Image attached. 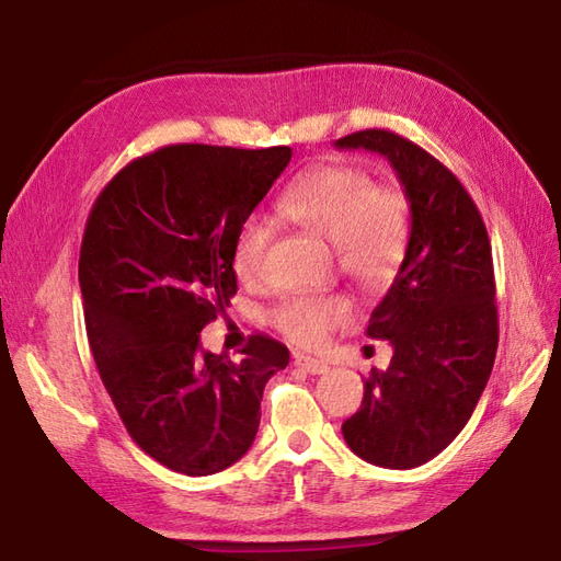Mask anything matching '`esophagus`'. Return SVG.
Segmentation results:
<instances>
[{
  "mask_svg": "<svg viewBox=\"0 0 561 561\" xmlns=\"http://www.w3.org/2000/svg\"><path fill=\"white\" fill-rule=\"evenodd\" d=\"M294 364L301 368V371L306 374H313V376H320V374H328V364L320 362V359H311V356H296Z\"/></svg>",
  "mask_w": 561,
  "mask_h": 561,
  "instance_id": "34e87169",
  "label": "esophagus"
}]
</instances>
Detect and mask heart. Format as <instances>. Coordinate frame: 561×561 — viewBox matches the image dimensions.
<instances>
[{"label": "heart", "instance_id": "1", "mask_svg": "<svg viewBox=\"0 0 561 561\" xmlns=\"http://www.w3.org/2000/svg\"><path fill=\"white\" fill-rule=\"evenodd\" d=\"M274 214L330 243L344 277L364 291L386 287L402 265L410 241V199L398 185L371 183L356 165L330 163L304 173L279 195ZM270 231L248 221L233 245L238 279L255 284L265 274ZM352 306L340 294L291 296L274 323L301 347H318L332 330L347 323Z\"/></svg>", "mask_w": 561, "mask_h": 561}]
</instances>
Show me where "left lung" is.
I'll return each instance as SVG.
<instances>
[{"mask_svg": "<svg viewBox=\"0 0 561 561\" xmlns=\"http://www.w3.org/2000/svg\"><path fill=\"white\" fill-rule=\"evenodd\" d=\"M335 147L386 157L410 199L404 260L366 328L392 344V359L364 380L362 408L342 424L362 460L410 470L462 432L490 380L499 344L490 236L468 190L414 141L362 129Z\"/></svg>", "mask_w": 561, "mask_h": 561, "instance_id": "obj_1", "label": "left lung"}]
</instances>
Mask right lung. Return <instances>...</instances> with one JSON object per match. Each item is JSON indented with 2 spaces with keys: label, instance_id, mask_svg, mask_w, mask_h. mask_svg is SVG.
Listing matches in <instances>:
<instances>
[{
  "label": "right lung",
  "instance_id": "1",
  "mask_svg": "<svg viewBox=\"0 0 561 561\" xmlns=\"http://www.w3.org/2000/svg\"><path fill=\"white\" fill-rule=\"evenodd\" d=\"M289 161V147H161L91 207L79 287L93 362L127 434L173 472L241 460L262 390L289 364L267 335H250L238 362L199 344L238 289L236 238Z\"/></svg>",
  "mask_w": 561,
  "mask_h": 561
}]
</instances>
